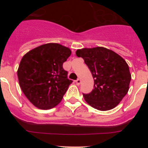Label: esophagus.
<instances>
[{
  "label": "esophagus",
  "instance_id": "esophagus-1",
  "mask_svg": "<svg viewBox=\"0 0 148 148\" xmlns=\"http://www.w3.org/2000/svg\"><path fill=\"white\" fill-rule=\"evenodd\" d=\"M81 79H78L76 81V85H77V86H79V85L81 84Z\"/></svg>",
  "mask_w": 148,
  "mask_h": 148
}]
</instances>
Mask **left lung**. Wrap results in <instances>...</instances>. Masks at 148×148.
I'll return each instance as SVG.
<instances>
[{"mask_svg": "<svg viewBox=\"0 0 148 148\" xmlns=\"http://www.w3.org/2000/svg\"><path fill=\"white\" fill-rule=\"evenodd\" d=\"M76 55L84 58L94 79V89L84 94L86 102L102 111L118 106L128 92L132 79L126 61L102 47L78 49Z\"/></svg>", "mask_w": 148, "mask_h": 148, "instance_id": "left-lung-1", "label": "left lung"}]
</instances>
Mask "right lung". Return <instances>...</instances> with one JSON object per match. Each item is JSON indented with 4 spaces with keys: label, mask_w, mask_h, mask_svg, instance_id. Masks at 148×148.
<instances>
[{
    "label": "right lung",
    "mask_w": 148,
    "mask_h": 148,
    "mask_svg": "<svg viewBox=\"0 0 148 148\" xmlns=\"http://www.w3.org/2000/svg\"><path fill=\"white\" fill-rule=\"evenodd\" d=\"M71 53L68 47L47 43L29 51L22 58L17 70L18 83L35 107L49 110L61 101L72 82L62 68Z\"/></svg>",
    "instance_id": "right-lung-1"
}]
</instances>
